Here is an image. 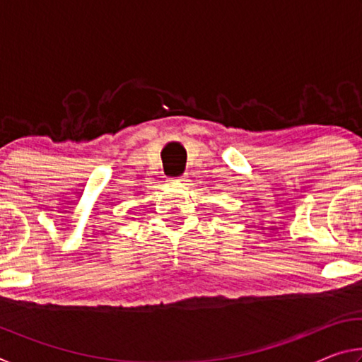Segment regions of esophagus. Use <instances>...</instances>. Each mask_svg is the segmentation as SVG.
<instances>
[{"label": "esophagus", "mask_w": 362, "mask_h": 362, "mask_svg": "<svg viewBox=\"0 0 362 362\" xmlns=\"http://www.w3.org/2000/svg\"><path fill=\"white\" fill-rule=\"evenodd\" d=\"M173 182H185V177H175Z\"/></svg>", "instance_id": "esophagus-1"}]
</instances>
